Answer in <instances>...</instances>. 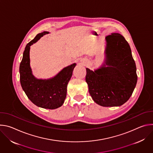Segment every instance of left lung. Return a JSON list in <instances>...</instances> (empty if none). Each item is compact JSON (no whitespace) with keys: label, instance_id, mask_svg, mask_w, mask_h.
<instances>
[{"label":"left lung","instance_id":"8db88e82","mask_svg":"<svg viewBox=\"0 0 153 153\" xmlns=\"http://www.w3.org/2000/svg\"><path fill=\"white\" fill-rule=\"evenodd\" d=\"M105 40V63L94 71L86 68L85 80L96 103L102 106H121L129 99L136 87V63L123 36L112 33Z\"/></svg>","mask_w":153,"mask_h":153}]
</instances>
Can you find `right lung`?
Instances as JSON below:
<instances>
[{
    "label": "right lung",
    "instance_id": "1",
    "mask_svg": "<svg viewBox=\"0 0 153 153\" xmlns=\"http://www.w3.org/2000/svg\"><path fill=\"white\" fill-rule=\"evenodd\" d=\"M48 33L44 31L38 34L27 45L20 64L19 73L22 88L28 98L39 107L54 110L61 106L66 98L67 85L76 63L64 68L54 77L48 79H38L33 76L30 67V46Z\"/></svg>",
    "mask_w": 153,
    "mask_h": 153
}]
</instances>
